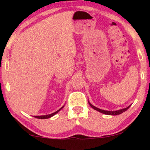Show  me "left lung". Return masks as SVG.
Instances as JSON below:
<instances>
[{"mask_svg": "<svg viewBox=\"0 0 150 150\" xmlns=\"http://www.w3.org/2000/svg\"><path fill=\"white\" fill-rule=\"evenodd\" d=\"M89 105L91 106V107L94 108V110H97V111H99V112L102 113H104V114H106V115H112V116H116V115H119L120 113L125 112V111H127V110L128 109L129 107H130V106H128L127 108H123V109H120V110H118V111H104V110H102V109H100V108H98L97 107H95V106H94L93 105H92L90 104V103L89 102Z\"/></svg>", "mask_w": 150, "mask_h": 150, "instance_id": "8db88e82", "label": "left lung"}]
</instances>
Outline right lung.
Listing matches in <instances>:
<instances>
[{
  "label": "right lung",
  "mask_w": 150,
  "mask_h": 150,
  "mask_svg": "<svg viewBox=\"0 0 150 150\" xmlns=\"http://www.w3.org/2000/svg\"><path fill=\"white\" fill-rule=\"evenodd\" d=\"M63 107H64V106H63V107H61V108H60L59 110H58L57 111H56V112H54V113H51V114H49V115H46V116H34L35 117V118H40V119H46V118H51V116H54L55 114H56V113H57L58 111H60V110H61L62 108H63Z\"/></svg>",
  "instance_id": "obj_1"
}]
</instances>
